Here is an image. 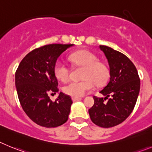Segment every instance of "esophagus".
<instances>
[{
	"label": "esophagus",
	"instance_id": "34e87169",
	"mask_svg": "<svg viewBox=\"0 0 152 152\" xmlns=\"http://www.w3.org/2000/svg\"><path fill=\"white\" fill-rule=\"evenodd\" d=\"M81 98H79V97H72V100H73V102H76V101H79Z\"/></svg>",
	"mask_w": 152,
	"mask_h": 152
}]
</instances>
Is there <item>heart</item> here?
Returning a JSON list of instances; mask_svg holds the SVG:
<instances>
[{
  "mask_svg": "<svg viewBox=\"0 0 152 152\" xmlns=\"http://www.w3.org/2000/svg\"><path fill=\"white\" fill-rule=\"evenodd\" d=\"M69 60L74 65L83 67L81 81H73L65 85L63 91L72 97H81L87 91L94 88V83L97 86H103L107 82L110 71L106 64L98 61L95 54L88 50H79L71 54ZM55 76L61 82L68 81L69 69L62 62H57L54 66Z\"/></svg>",
  "mask_w": 152,
  "mask_h": 152,
  "instance_id": "1",
  "label": "heart"
}]
</instances>
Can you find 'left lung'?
I'll return each instance as SVG.
<instances>
[{
  "label": "left lung",
  "mask_w": 152,
  "mask_h": 152,
  "mask_svg": "<svg viewBox=\"0 0 152 152\" xmlns=\"http://www.w3.org/2000/svg\"><path fill=\"white\" fill-rule=\"evenodd\" d=\"M107 59L110 80L100 91L105 96H94L95 104L88 110L91 121L103 128L113 127L124 122L136 105L140 79L136 66L126 55L107 46L100 45ZM110 98L105 102L104 100Z\"/></svg>",
  "instance_id": "left-lung-1"
}]
</instances>
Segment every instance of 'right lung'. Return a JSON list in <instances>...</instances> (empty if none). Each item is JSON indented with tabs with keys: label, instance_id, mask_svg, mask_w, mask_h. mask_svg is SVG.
I'll return each instance as SVG.
<instances>
[{
	"label": "right lung",
	"instance_id": "right-lung-1",
	"mask_svg": "<svg viewBox=\"0 0 152 152\" xmlns=\"http://www.w3.org/2000/svg\"><path fill=\"white\" fill-rule=\"evenodd\" d=\"M73 45L51 44L36 48L22 60L15 74L20 104L35 124L47 128L67 121L73 104L70 96L60 92L55 102L48 96L59 91L54 66L58 57Z\"/></svg>",
	"mask_w": 152,
	"mask_h": 152
}]
</instances>
